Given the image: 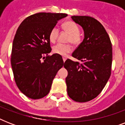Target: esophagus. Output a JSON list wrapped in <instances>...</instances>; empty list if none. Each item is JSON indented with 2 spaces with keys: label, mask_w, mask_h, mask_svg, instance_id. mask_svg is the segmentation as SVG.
Wrapping results in <instances>:
<instances>
[{
  "label": "esophagus",
  "mask_w": 125,
  "mask_h": 125,
  "mask_svg": "<svg viewBox=\"0 0 125 125\" xmlns=\"http://www.w3.org/2000/svg\"><path fill=\"white\" fill-rule=\"evenodd\" d=\"M66 60H67V58H65V57H63V62H65Z\"/></svg>",
  "instance_id": "34e87169"
}]
</instances>
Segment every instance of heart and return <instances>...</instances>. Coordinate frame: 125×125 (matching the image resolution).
I'll use <instances>...</instances> for the list:
<instances>
[{
	"label": "heart",
	"mask_w": 125,
	"mask_h": 125,
	"mask_svg": "<svg viewBox=\"0 0 125 125\" xmlns=\"http://www.w3.org/2000/svg\"><path fill=\"white\" fill-rule=\"evenodd\" d=\"M63 29L69 34L67 42L72 43L74 45H78L82 42V37L80 34V29L77 24L71 21L65 22L62 24ZM59 36V29L56 26L53 27L49 33V40L52 43H55ZM73 51V47L70 44L58 43L52 47L53 52L61 56H65Z\"/></svg>",
	"instance_id": "heart-1"
}]
</instances>
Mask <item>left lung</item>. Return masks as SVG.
I'll list each match as a JSON object with an SVG mask.
<instances>
[{"mask_svg":"<svg viewBox=\"0 0 125 125\" xmlns=\"http://www.w3.org/2000/svg\"><path fill=\"white\" fill-rule=\"evenodd\" d=\"M84 31L83 42L72 56L82 63L67 59L65 81L69 97L78 103L95 99L101 93L111 75L112 47L108 34L97 19L89 16H72Z\"/></svg>","mask_w":125,"mask_h":125,"instance_id":"8db88e82","label":"left lung"}]
</instances>
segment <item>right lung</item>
<instances>
[{
	"instance_id": "right-lung-1",
	"label": "right lung",
	"mask_w": 125,
	"mask_h": 125,
	"mask_svg": "<svg viewBox=\"0 0 125 125\" xmlns=\"http://www.w3.org/2000/svg\"><path fill=\"white\" fill-rule=\"evenodd\" d=\"M67 16L65 13H35L26 17L17 30L11 64L17 87L28 98L46 96L57 72L64 65L61 55H49L52 51L49 33L59 20Z\"/></svg>"
}]
</instances>
